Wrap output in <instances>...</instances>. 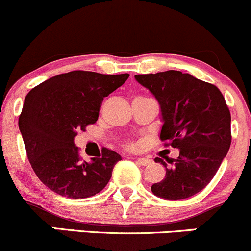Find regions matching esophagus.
Instances as JSON below:
<instances>
[{"mask_svg": "<svg viewBox=\"0 0 251 251\" xmlns=\"http://www.w3.org/2000/svg\"><path fill=\"white\" fill-rule=\"evenodd\" d=\"M136 160H137V163L142 166L149 165V164L151 163V159H149V158H137Z\"/></svg>", "mask_w": 251, "mask_h": 251, "instance_id": "esophagus-1", "label": "esophagus"}]
</instances>
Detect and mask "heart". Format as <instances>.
<instances>
[{"label":"heart","mask_w":251,"mask_h":251,"mask_svg":"<svg viewBox=\"0 0 251 251\" xmlns=\"http://www.w3.org/2000/svg\"><path fill=\"white\" fill-rule=\"evenodd\" d=\"M127 147H130V148H133V147H135V143H132V142H127Z\"/></svg>","instance_id":"b5f03b06"}]
</instances>
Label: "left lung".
Instances as JSON below:
<instances>
[{
	"label": "left lung",
	"instance_id": "1",
	"mask_svg": "<svg viewBox=\"0 0 251 251\" xmlns=\"http://www.w3.org/2000/svg\"><path fill=\"white\" fill-rule=\"evenodd\" d=\"M136 80L158 100L164 125V146L179 149L177 159L155 158L165 166L163 181L151 192L165 199H186L214 178L232 142L231 113L215 85L177 70L136 75Z\"/></svg>",
	"mask_w": 251,
	"mask_h": 251
}]
</instances>
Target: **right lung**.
<instances>
[{
	"label": "right lung",
	"instance_id": "obj_1",
	"mask_svg": "<svg viewBox=\"0 0 251 251\" xmlns=\"http://www.w3.org/2000/svg\"><path fill=\"white\" fill-rule=\"evenodd\" d=\"M128 76L74 70L48 78L27 93L19 130L32 170L50 191L73 199L90 198L107 186L121 156L102 148L100 158L87 163L74 138L97 121L103 100Z\"/></svg>",
	"mask_w": 251,
	"mask_h": 251
}]
</instances>
